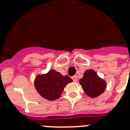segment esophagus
<instances>
[{"mask_svg": "<svg viewBox=\"0 0 130 130\" xmlns=\"http://www.w3.org/2000/svg\"><path fill=\"white\" fill-rule=\"evenodd\" d=\"M72 79L73 80L74 82H76V81H77V77H76V76H72Z\"/></svg>", "mask_w": 130, "mask_h": 130, "instance_id": "34e87169", "label": "esophagus"}]
</instances>
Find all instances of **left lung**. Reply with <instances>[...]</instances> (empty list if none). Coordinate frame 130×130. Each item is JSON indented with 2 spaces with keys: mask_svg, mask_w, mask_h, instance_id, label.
Wrapping results in <instances>:
<instances>
[{
  "mask_svg": "<svg viewBox=\"0 0 130 130\" xmlns=\"http://www.w3.org/2000/svg\"><path fill=\"white\" fill-rule=\"evenodd\" d=\"M79 83L85 94L91 98H96L101 95L106 87V81L101 79L92 69L84 72Z\"/></svg>",
  "mask_w": 130,
  "mask_h": 130,
  "instance_id": "left-lung-1",
  "label": "left lung"
}]
</instances>
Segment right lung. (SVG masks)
I'll use <instances>...</instances> for the list:
<instances>
[{
	"label": "right lung",
	"instance_id": "add662e5",
	"mask_svg": "<svg viewBox=\"0 0 130 130\" xmlns=\"http://www.w3.org/2000/svg\"><path fill=\"white\" fill-rule=\"evenodd\" d=\"M72 80L68 75L63 76L51 69L46 74H38L35 79V87L38 93L45 99L53 101L58 99L64 87Z\"/></svg>",
	"mask_w": 130,
	"mask_h": 130
}]
</instances>
